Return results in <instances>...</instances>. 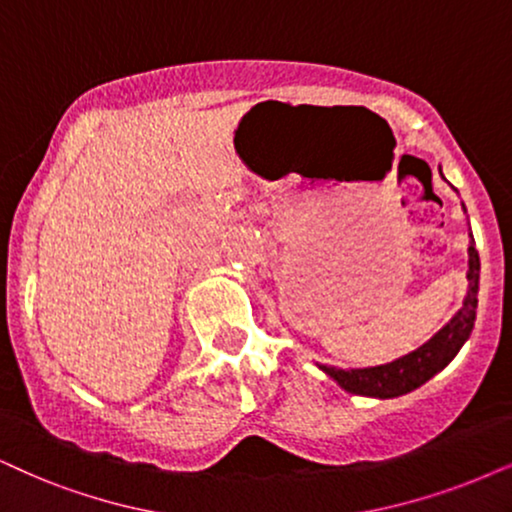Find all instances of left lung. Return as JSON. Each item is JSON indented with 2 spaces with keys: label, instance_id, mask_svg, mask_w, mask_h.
<instances>
[{
  "label": "left lung",
  "instance_id": "left-lung-1",
  "mask_svg": "<svg viewBox=\"0 0 512 512\" xmlns=\"http://www.w3.org/2000/svg\"><path fill=\"white\" fill-rule=\"evenodd\" d=\"M465 278H468V293H465L463 307L458 309L454 319L446 323L442 331H437L425 345L413 349L406 357H399L383 366L349 368V371L326 364L316 366L328 378H333L342 390L349 394H359V397L394 399L418 390L420 385L428 383L432 375H437L444 366H449V361L461 352V347L470 338L472 328H475L477 293H480V255H477L472 234L468 245V274H465Z\"/></svg>",
  "mask_w": 512,
  "mask_h": 512
}]
</instances>
